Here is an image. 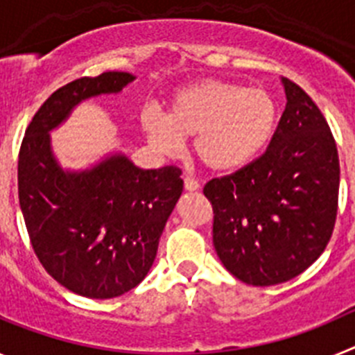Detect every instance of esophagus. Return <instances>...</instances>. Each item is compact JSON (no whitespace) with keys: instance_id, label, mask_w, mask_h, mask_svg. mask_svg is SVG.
Instances as JSON below:
<instances>
[{"instance_id":"obj_1","label":"esophagus","mask_w":355,"mask_h":355,"mask_svg":"<svg viewBox=\"0 0 355 355\" xmlns=\"http://www.w3.org/2000/svg\"><path fill=\"white\" fill-rule=\"evenodd\" d=\"M199 181L196 180V178H192V175H184V188H187L188 192H193V190H199Z\"/></svg>"}]
</instances>
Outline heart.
Listing matches in <instances>:
<instances>
[{
  "label": "heart",
  "mask_w": 355,
  "mask_h": 355,
  "mask_svg": "<svg viewBox=\"0 0 355 355\" xmlns=\"http://www.w3.org/2000/svg\"><path fill=\"white\" fill-rule=\"evenodd\" d=\"M277 106L268 92L247 85L205 80L172 96L167 115L142 114L147 139L165 155H178L193 139V155L216 172H231L252 162L270 142Z\"/></svg>",
  "instance_id": "1"
}]
</instances>
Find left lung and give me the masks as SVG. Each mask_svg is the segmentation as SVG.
<instances>
[{
    "label": "left lung",
    "instance_id": "left-lung-1",
    "mask_svg": "<svg viewBox=\"0 0 355 355\" xmlns=\"http://www.w3.org/2000/svg\"><path fill=\"white\" fill-rule=\"evenodd\" d=\"M286 108L261 156L205 184L213 245L252 286L286 283L311 266L334 231L340 159L324 114L283 78Z\"/></svg>",
    "mask_w": 355,
    "mask_h": 355
}]
</instances>
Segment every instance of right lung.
Returning a JSON list of instances; mask_svg holds the SVG:
<instances>
[{
  "mask_svg": "<svg viewBox=\"0 0 355 355\" xmlns=\"http://www.w3.org/2000/svg\"><path fill=\"white\" fill-rule=\"evenodd\" d=\"M130 81L128 72L110 71L60 87L33 115L19 149V205L33 252L62 286L89 299H114L142 283L183 192L175 165L144 171L114 156L67 174L53 159L48 131L72 106Z\"/></svg>",
  "mask_w": 355,
  "mask_h": 355,
  "instance_id": "right-lung-1",
  "label": "right lung"
}]
</instances>
